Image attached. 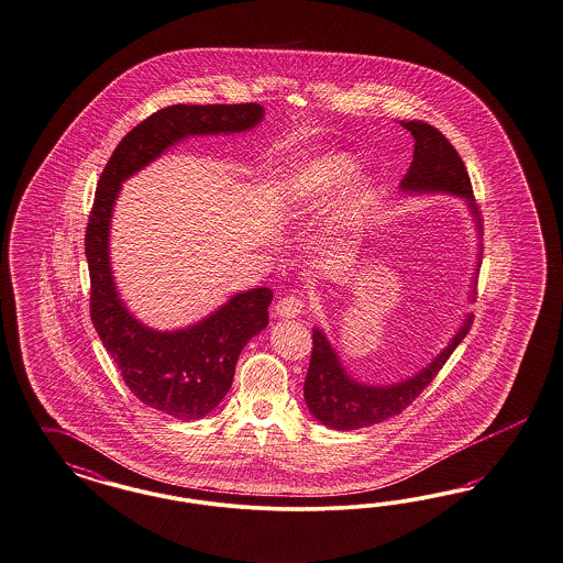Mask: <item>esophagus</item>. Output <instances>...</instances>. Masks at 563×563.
<instances>
[{"label": "esophagus", "instance_id": "34e87169", "mask_svg": "<svg viewBox=\"0 0 563 563\" xmlns=\"http://www.w3.org/2000/svg\"><path fill=\"white\" fill-rule=\"evenodd\" d=\"M274 311L280 318H297V316L306 313V301L301 297H295V295H285L276 301Z\"/></svg>", "mask_w": 563, "mask_h": 563}]
</instances>
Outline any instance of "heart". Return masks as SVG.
I'll use <instances>...</instances> for the list:
<instances>
[{
    "label": "heart",
    "instance_id": "heart-1",
    "mask_svg": "<svg viewBox=\"0 0 563 563\" xmlns=\"http://www.w3.org/2000/svg\"><path fill=\"white\" fill-rule=\"evenodd\" d=\"M351 168L353 166L350 159L343 155H327L311 162L310 166L297 176L292 185V203L303 206V203L327 201L341 189V185H345V180L350 178ZM368 197L369 189L366 183L362 180L353 183L341 199L336 222L350 224L351 220H355L362 213L364 206L368 203Z\"/></svg>",
    "mask_w": 563,
    "mask_h": 563
}]
</instances>
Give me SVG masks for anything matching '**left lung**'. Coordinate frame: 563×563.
I'll list each match as a JSON object with an SVG mask.
<instances>
[{"label":"left lung","instance_id":"1","mask_svg":"<svg viewBox=\"0 0 563 563\" xmlns=\"http://www.w3.org/2000/svg\"><path fill=\"white\" fill-rule=\"evenodd\" d=\"M401 126L408 129L413 136V159L408 175L401 180V189L408 194L437 191L464 197L476 220V229L481 231V213L474 203V191L464 159L449 143V139L422 120H401ZM472 318L474 316L465 318L464 327L455 332L451 343L427 368L418 372L413 378L387 387H369L353 380L341 366L339 355L330 347L324 332L313 329V350L303 385V397L313 418L334 430H355L401 413L434 380L451 353L464 341L474 322Z\"/></svg>","mask_w":563,"mask_h":563}]
</instances>
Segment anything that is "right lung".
Masks as SVG:
<instances>
[{"label":"right lung","mask_w":563,"mask_h":563,"mask_svg":"<svg viewBox=\"0 0 563 563\" xmlns=\"http://www.w3.org/2000/svg\"><path fill=\"white\" fill-rule=\"evenodd\" d=\"M264 118L260 103L168 106L139 122L120 141L99 176L85 231L91 278V322L136 399L178 420L208 416L233 385L247 341L268 324L272 291L239 292L199 324L175 332L143 327L124 308L110 268V218L120 183L189 135L241 133Z\"/></svg>","instance_id":"obj_1"}]
</instances>
